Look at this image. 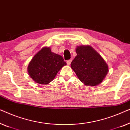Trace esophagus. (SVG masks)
<instances>
[{
  "instance_id": "obj_1",
  "label": "esophagus",
  "mask_w": 130,
  "mask_h": 130,
  "mask_svg": "<svg viewBox=\"0 0 130 130\" xmlns=\"http://www.w3.org/2000/svg\"><path fill=\"white\" fill-rule=\"evenodd\" d=\"M71 62H72V59H69V60H68V61H67V64L68 65H69L71 64Z\"/></svg>"
}]
</instances>
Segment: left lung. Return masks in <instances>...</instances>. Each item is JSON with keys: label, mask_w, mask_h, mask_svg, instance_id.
Returning <instances> with one entry per match:
<instances>
[{"label": "left lung", "mask_w": 130, "mask_h": 130, "mask_svg": "<svg viewBox=\"0 0 130 130\" xmlns=\"http://www.w3.org/2000/svg\"><path fill=\"white\" fill-rule=\"evenodd\" d=\"M76 56L71 67L84 85L101 84L108 72V66L102 56L89 45L76 46Z\"/></svg>", "instance_id": "8db88e82"}]
</instances>
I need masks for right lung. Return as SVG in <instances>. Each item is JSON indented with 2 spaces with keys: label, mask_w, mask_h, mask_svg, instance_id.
Here are the masks:
<instances>
[{
  "label": "right lung",
  "mask_w": 130,
  "mask_h": 130,
  "mask_svg": "<svg viewBox=\"0 0 130 130\" xmlns=\"http://www.w3.org/2000/svg\"><path fill=\"white\" fill-rule=\"evenodd\" d=\"M67 65L63 58L45 46L36 53L29 63L28 72L36 83L47 85L54 79L62 68Z\"/></svg>",
  "instance_id": "obj_1"
}]
</instances>
